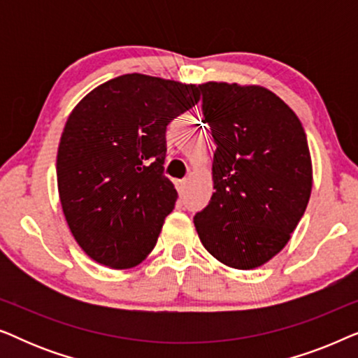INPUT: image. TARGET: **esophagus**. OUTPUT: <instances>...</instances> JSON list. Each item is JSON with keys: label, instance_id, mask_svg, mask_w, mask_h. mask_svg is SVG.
Listing matches in <instances>:
<instances>
[{"label": "esophagus", "instance_id": "esophagus-1", "mask_svg": "<svg viewBox=\"0 0 358 358\" xmlns=\"http://www.w3.org/2000/svg\"><path fill=\"white\" fill-rule=\"evenodd\" d=\"M176 185H178V190H179V194L182 195V194H184V190H185V187H187V179L178 180V182H176Z\"/></svg>", "mask_w": 358, "mask_h": 358}]
</instances>
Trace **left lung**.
Instances as JSON below:
<instances>
[{"instance_id":"1","label":"left lung","mask_w":358,"mask_h":358,"mask_svg":"<svg viewBox=\"0 0 358 358\" xmlns=\"http://www.w3.org/2000/svg\"><path fill=\"white\" fill-rule=\"evenodd\" d=\"M199 90L217 151L215 192L194 217L195 229L217 261L251 271L287 246L310 202L313 164L305 130L264 86L207 81Z\"/></svg>"}]
</instances>
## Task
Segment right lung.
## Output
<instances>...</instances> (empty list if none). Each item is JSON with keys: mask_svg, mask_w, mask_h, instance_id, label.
I'll list each match as a JSON object with an SVG mask.
<instances>
[{"mask_svg": "<svg viewBox=\"0 0 358 358\" xmlns=\"http://www.w3.org/2000/svg\"><path fill=\"white\" fill-rule=\"evenodd\" d=\"M199 101L197 85L129 73L71 110L57 153L58 195L92 261L124 271L153 251L178 200L163 176L166 125Z\"/></svg>", "mask_w": 358, "mask_h": 358, "instance_id": "1", "label": "right lung"}]
</instances>
